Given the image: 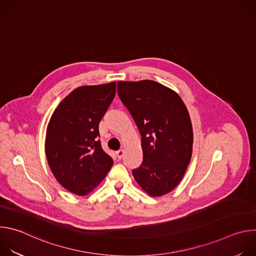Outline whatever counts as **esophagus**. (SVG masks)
Masks as SVG:
<instances>
[{
	"instance_id": "obj_1",
	"label": "esophagus",
	"mask_w": 256,
	"mask_h": 256,
	"mask_svg": "<svg viewBox=\"0 0 256 256\" xmlns=\"http://www.w3.org/2000/svg\"><path fill=\"white\" fill-rule=\"evenodd\" d=\"M124 150H118V152H116V156H118V159H122V157H124Z\"/></svg>"
}]
</instances>
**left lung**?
I'll use <instances>...</instances> for the list:
<instances>
[{"label":"left lung","instance_id":"left-lung-1","mask_svg":"<svg viewBox=\"0 0 256 256\" xmlns=\"http://www.w3.org/2000/svg\"><path fill=\"white\" fill-rule=\"evenodd\" d=\"M118 93L142 136V163L132 175L144 192L162 196L179 184L192 159L188 108L175 91L151 80L120 81Z\"/></svg>","mask_w":256,"mask_h":256}]
</instances>
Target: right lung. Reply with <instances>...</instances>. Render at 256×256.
<instances>
[{
	"label": "right lung",
	"instance_id": "right-lung-1",
	"mask_svg": "<svg viewBox=\"0 0 256 256\" xmlns=\"http://www.w3.org/2000/svg\"><path fill=\"white\" fill-rule=\"evenodd\" d=\"M116 89V82L75 89L58 105L48 124L46 155L50 168L64 188L79 196L93 192L114 164L97 136Z\"/></svg>",
	"mask_w": 256,
	"mask_h": 256
}]
</instances>
